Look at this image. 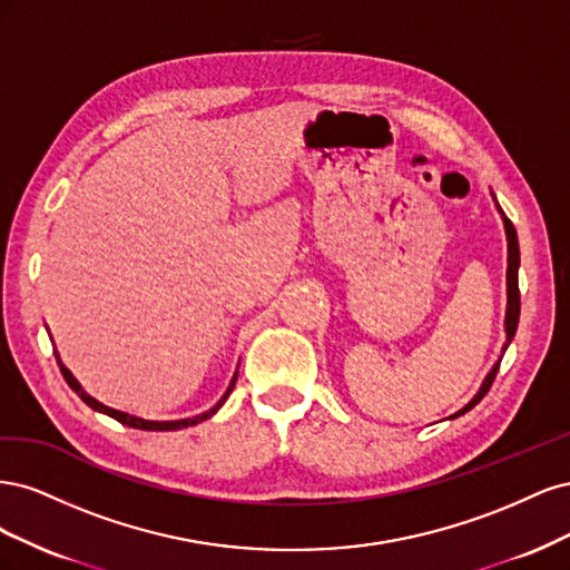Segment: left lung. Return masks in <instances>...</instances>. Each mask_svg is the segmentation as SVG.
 I'll use <instances>...</instances> for the list:
<instances>
[{"instance_id": "obj_1", "label": "left lung", "mask_w": 570, "mask_h": 570, "mask_svg": "<svg viewBox=\"0 0 570 570\" xmlns=\"http://www.w3.org/2000/svg\"><path fill=\"white\" fill-rule=\"evenodd\" d=\"M499 209V206H497ZM502 212V209H499ZM504 214V212H502ZM504 228H507V239H509V268H507V297H509V302H507V321H504V325H507V344H504V352H507V347H509V342L513 340V335H515V327H519V316H521V289H519V264H521V252H519V235H515V228H513V223L504 216ZM499 364H502V358L497 361L494 364V368L490 371V375L485 377V383H482V387H480V392L473 396V400L465 404L461 411H456L452 419H456V416H461V413H465V411H471L482 396H485L488 392H490V387H492V383H494V377H497V371H499Z\"/></svg>"}]
</instances>
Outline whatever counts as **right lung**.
Masks as SVG:
<instances>
[{
  "label": "right lung",
  "instance_id": "right-lung-1",
  "mask_svg": "<svg viewBox=\"0 0 570 570\" xmlns=\"http://www.w3.org/2000/svg\"><path fill=\"white\" fill-rule=\"evenodd\" d=\"M59 361V358H57ZM59 368H61V373H63V377H66V383L71 385V390H76V394L80 396V400L88 404L90 409H95V411H99V413H107V416H111V419H116L118 423H124V425H130V428H137V430H180V428H187V425H197L199 421H206L209 416H214V413L223 406V402L228 400V394L233 392V387H235V381H237V373L233 375V381H230V387L226 390V394L220 396V402L216 404V406H212L209 411H204V413H199V416H193V419H183V421H145V419H135V416H130V413H124V411H116V409H109V406H105V404H99L95 396H90L88 392H85L80 385H78V381L76 377L71 375V371H68L61 361H59Z\"/></svg>",
  "mask_w": 570,
  "mask_h": 570
}]
</instances>
